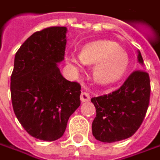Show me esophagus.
Here are the masks:
<instances>
[{"label": "esophagus", "instance_id": "1", "mask_svg": "<svg viewBox=\"0 0 160 160\" xmlns=\"http://www.w3.org/2000/svg\"><path fill=\"white\" fill-rule=\"evenodd\" d=\"M80 99H81L82 102H87V101L90 100V94L86 92H83L80 95Z\"/></svg>", "mask_w": 160, "mask_h": 160}]
</instances>
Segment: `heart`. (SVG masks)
<instances>
[{"label": "heart", "instance_id": "obj_1", "mask_svg": "<svg viewBox=\"0 0 160 160\" xmlns=\"http://www.w3.org/2000/svg\"><path fill=\"white\" fill-rule=\"evenodd\" d=\"M67 60L76 72L82 69V63L95 64L93 76L101 83H109L120 79L128 66L126 52L115 43L106 40L89 43L82 48L79 56L71 52Z\"/></svg>", "mask_w": 160, "mask_h": 160}]
</instances>
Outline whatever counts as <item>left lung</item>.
<instances>
[{
  "instance_id": "obj_1",
  "label": "left lung",
  "mask_w": 160,
  "mask_h": 160,
  "mask_svg": "<svg viewBox=\"0 0 160 160\" xmlns=\"http://www.w3.org/2000/svg\"><path fill=\"white\" fill-rule=\"evenodd\" d=\"M138 62H143L138 52ZM151 96L149 74L135 70L121 87L111 93L94 97L96 108L92 135L103 142L122 141L132 137L143 122Z\"/></svg>"
}]
</instances>
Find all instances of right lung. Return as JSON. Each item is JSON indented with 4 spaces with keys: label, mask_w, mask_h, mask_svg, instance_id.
I'll return each mask as SVG.
<instances>
[{
    "label": "right lung",
    "mask_w": 160,
    "mask_h": 160,
    "mask_svg": "<svg viewBox=\"0 0 160 160\" xmlns=\"http://www.w3.org/2000/svg\"><path fill=\"white\" fill-rule=\"evenodd\" d=\"M67 28L33 33L15 56L10 92L15 114L26 132L44 141L62 138L69 116L80 106L81 86L63 78Z\"/></svg>",
    "instance_id": "1"
}]
</instances>
